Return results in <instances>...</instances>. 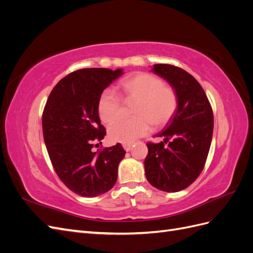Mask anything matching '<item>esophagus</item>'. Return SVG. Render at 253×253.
I'll use <instances>...</instances> for the list:
<instances>
[{"label":"esophagus","mask_w":253,"mask_h":253,"mask_svg":"<svg viewBox=\"0 0 253 253\" xmlns=\"http://www.w3.org/2000/svg\"><path fill=\"white\" fill-rule=\"evenodd\" d=\"M122 147H124V149H125L126 152H128L129 150L132 149L133 143H122Z\"/></svg>","instance_id":"obj_1"}]
</instances>
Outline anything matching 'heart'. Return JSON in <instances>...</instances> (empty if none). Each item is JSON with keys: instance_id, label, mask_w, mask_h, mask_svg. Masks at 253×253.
I'll return each mask as SVG.
<instances>
[{"instance_id": "b5f03b06", "label": "heart", "mask_w": 253, "mask_h": 253, "mask_svg": "<svg viewBox=\"0 0 253 253\" xmlns=\"http://www.w3.org/2000/svg\"><path fill=\"white\" fill-rule=\"evenodd\" d=\"M119 89L126 100H136L132 118L116 119L121 111V100L110 90L101 94L98 101L99 117L109 127V137L114 142L132 143L147 134L153 126H164L177 109L178 98L175 90L164 85L162 79L148 73L128 76L119 83Z\"/></svg>"}]
</instances>
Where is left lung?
Wrapping results in <instances>:
<instances>
[{"mask_svg": "<svg viewBox=\"0 0 253 253\" xmlns=\"http://www.w3.org/2000/svg\"><path fill=\"white\" fill-rule=\"evenodd\" d=\"M151 72L170 84L178 104L157 134L164 137V141L147 144L145 177L158 190L178 192L189 187L204 169L213 135V113L203 87L192 75L170 64H154Z\"/></svg>", "mask_w": 253, "mask_h": 253, "instance_id": "left-lung-1", "label": "left lung"}]
</instances>
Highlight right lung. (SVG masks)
I'll return each mask as SVG.
<instances>
[{"mask_svg": "<svg viewBox=\"0 0 253 253\" xmlns=\"http://www.w3.org/2000/svg\"><path fill=\"white\" fill-rule=\"evenodd\" d=\"M124 75L122 68H83L67 75L52 88L43 112L44 142L59 178L73 192L95 197L117 180L126 151L120 143L101 152L91 151L104 138L98 113L102 91Z\"/></svg>", "mask_w": 253, "mask_h": 253, "instance_id": "obj_1", "label": "right lung"}]
</instances>
